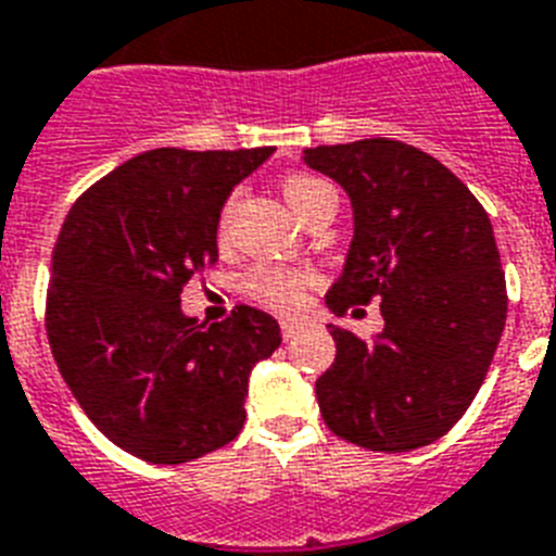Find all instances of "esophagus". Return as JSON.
Segmentation results:
<instances>
[{
	"instance_id": "1",
	"label": "esophagus",
	"mask_w": 556,
	"mask_h": 556,
	"mask_svg": "<svg viewBox=\"0 0 556 556\" xmlns=\"http://www.w3.org/2000/svg\"><path fill=\"white\" fill-rule=\"evenodd\" d=\"M306 324L301 318H283L281 320V334H283V341H289V338H295L301 329H304Z\"/></svg>"
}]
</instances>
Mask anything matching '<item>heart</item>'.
<instances>
[{"label": "heart", "mask_w": 556, "mask_h": 556, "mask_svg": "<svg viewBox=\"0 0 556 556\" xmlns=\"http://www.w3.org/2000/svg\"><path fill=\"white\" fill-rule=\"evenodd\" d=\"M283 199H287L289 210L304 222L306 215L320 204V201L334 199V190L318 176H309V173H292V176L283 178L281 185ZM238 195L224 204L222 222H218V238H227L229 222H232V210H236ZM312 273L306 269H292V267H278V264H258L244 275V292L258 301V304L269 306V309L278 312H292L304 304L306 292L312 287Z\"/></svg>", "instance_id": "obj_1"}]
</instances>
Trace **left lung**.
<instances>
[{
  "instance_id": "obj_1",
  "label": "left lung",
  "mask_w": 556,
  "mask_h": 556,
  "mask_svg": "<svg viewBox=\"0 0 556 556\" xmlns=\"http://www.w3.org/2000/svg\"><path fill=\"white\" fill-rule=\"evenodd\" d=\"M304 162L346 190V264L327 292L343 315L380 298L383 332L332 327L334 364L315 383L324 424L369 452H412L452 429L483 387L506 327V273L471 190L392 139L309 147Z\"/></svg>"
}]
</instances>
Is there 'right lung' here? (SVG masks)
I'll list each match as a JSON object with an SVG mask.
<instances>
[{"mask_svg": "<svg viewBox=\"0 0 556 556\" xmlns=\"http://www.w3.org/2000/svg\"><path fill=\"white\" fill-rule=\"evenodd\" d=\"M273 155L159 147L96 181L53 247L45 327L96 429L147 463L195 460L236 440L252 366L281 346L278 320L238 304L222 324L181 312V289L218 261L232 187Z\"/></svg>", "mask_w": 556, "mask_h": 556, "instance_id": "1", "label": "right lung"}]
</instances>
